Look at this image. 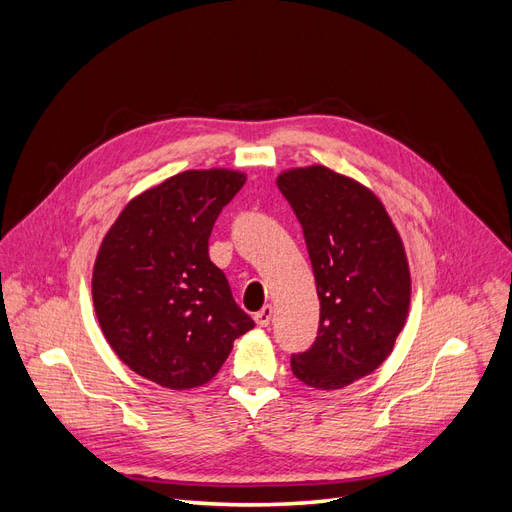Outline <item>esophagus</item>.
Returning <instances> with one entry per match:
<instances>
[{
	"label": "esophagus",
	"instance_id": "esophagus-1",
	"mask_svg": "<svg viewBox=\"0 0 512 512\" xmlns=\"http://www.w3.org/2000/svg\"><path fill=\"white\" fill-rule=\"evenodd\" d=\"M271 318H273V307H271V305H265V307H262L260 312H256V316H254L258 327H269Z\"/></svg>",
	"mask_w": 512,
	"mask_h": 512
}]
</instances>
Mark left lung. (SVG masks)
<instances>
[{"mask_svg":"<svg viewBox=\"0 0 512 512\" xmlns=\"http://www.w3.org/2000/svg\"><path fill=\"white\" fill-rule=\"evenodd\" d=\"M277 188L303 228L320 299L316 342L292 354V374L314 389H344L380 367L404 329V243L378 196L327 166L286 170Z\"/></svg>","mask_w":512,"mask_h":512,"instance_id":"left-lung-1","label":"left lung"}]
</instances>
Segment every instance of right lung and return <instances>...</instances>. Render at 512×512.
Instances as JSON below:
<instances>
[{
	"mask_svg": "<svg viewBox=\"0 0 512 512\" xmlns=\"http://www.w3.org/2000/svg\"><path fill=\"white\" fill-rule=\"evenodd\" d=\"M237 170H185L132 198L106 232L91 280L100 329L138 376L185 391L218 374L254 320L209 258Z\"/></svg>",
	"mask_w": 512,
	"mask_h": 512,
	"instance_id": "obj_1",
	"label": "right lung"
}]
</instances>
